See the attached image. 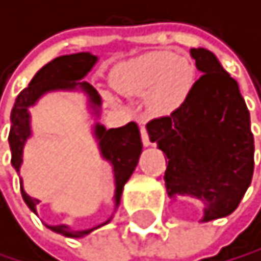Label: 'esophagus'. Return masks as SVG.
Wrapping results in <instances>:
<instances>
[{
    "mask_svg": "<svg viewBox=\"0 0 261 261\" xmlns=\"http://www.w3.org/2000/svg\"><path fill=\"white\" fill-rule=\"evenodd\" d=\"M141 141H143V144H144V146H149V144H151L149 135H148V129L144 128V125L141 126Z\"/></svg>",
    "mask_w": 261,
    "mask_h": 261,
    "instance_id": "esophagus-1",
    "label": "esophagus"
}]
</instances>
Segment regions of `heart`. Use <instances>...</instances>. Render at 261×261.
<instances>
[{
    "mask_svg": "<svg viewBox=\"0 0 261 261\" xmlns=\"http://www.w3.org/2000/svg\"><path fill=\"white\" fill-rule=\"evenodd\" d=\"M115 89L126 95H146L151 110L169 113L184 103L194 85V67L172 52H149L113 72Z\"/></svg>",
    "mask_w": 261,
    "mask_h": 261,
    "instance_id": "1",
    "label": "heart"
}]
</instances>
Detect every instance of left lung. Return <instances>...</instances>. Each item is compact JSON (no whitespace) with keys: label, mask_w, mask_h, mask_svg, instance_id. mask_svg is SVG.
<instances>
[{"label":"left lung","mask_w":261,"mask_h":261,"mask_svg":"<svg viewBox=\"0 0 261 261\" xmlns=\"http://www.w3.org/2000/svg\"><path fill=\"white\" fill-rule=\"evenodd\" d=\"M202 73L171 115L148 121L149 140L168 156L169 197L204 205V222L239 207L253 176L250 112L239 84L207 49H191Z\"/></svg>","instance_id":"8db88e82"}]
</instances>
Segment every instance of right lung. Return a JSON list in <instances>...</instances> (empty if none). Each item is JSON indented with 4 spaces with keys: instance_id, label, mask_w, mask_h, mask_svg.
Wrapping results in <instances>:
<instances>
[{
    "instance_id": "right-lung-1",
    "label": "right lung",
    "mask_w": 261,
    "mask_h": 261,
    "mask_svg": "<svg viewBox=\"0 0 261 261\" xmlns=\"http://www.w3.org/2000/svg\"><path fill=\"white\" fill-rule=\"evenodd\" d=\"M97 62V57L89 54V52H79V54L70 56H61L45 64L42 69L36 73L31 80L28 89H24L14 101L13 112H11V129H9V146H11V164L14 169L19 172L21 163H22V148L26 144V140L31 135L29 126V112L28 108L34 105L37 98L44 95L45 92L59 90V89H75L80 87L87 92L90 98V103L93 107H100V95L93 89L89 82H79L90 72L93 64ZM95 135L98 138V144L101 149V156L113 164L115 172V204L118 205L123 186L126 184L129 176L133 174L143 149L140 128L135 121L126 123L125 126L120 128H110L105 129L101 125H95ZM21 182V194L24 202L33 212H36V205L39 200L29 197L22 189V179ZM50 230H54L65 237H84L90 230H72L69 225H47Z\"/></svg>"
}]
</instances>
